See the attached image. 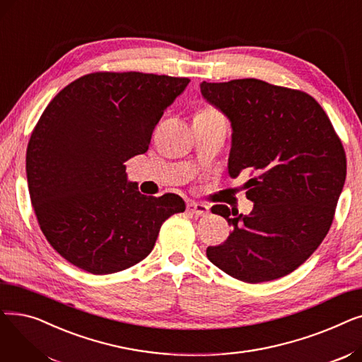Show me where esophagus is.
<instances>
[{
  "label": "esophagus",
  "instance_id": "esophagus-1",
  "mask_svg": "<svg viewBox=\"0 0 362 362\" xmlns=\"http://www.w3.org/2000/svg\"><path fill=\"white\" fill-rule=\"evenodd\" d=\"M186 210L189 213L192 214H197V216H206L208 211H210V208H208V205L202 204V202H195V201H189L186 204Z\"/></svg>",
  "mask_w": 362,
  "mask_h": 362
}]
</instances>
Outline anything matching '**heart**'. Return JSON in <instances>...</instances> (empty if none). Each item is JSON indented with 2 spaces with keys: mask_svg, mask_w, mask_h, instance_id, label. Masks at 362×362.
Returning a JSON list of instances; mask_svg holds the SVG:
<instances>
[{
  "mask_svg": "<svg viewBox=\"0 0 362 362\" xmlns=\"http://www.w3.org/2000/svg\"><path fill=\"white\" fill-rule=\"evenodd\" d=\"M216 112H218V111L214 110L213 107H202L197 111V114H216Z\"/></svg>",
  "mask_w": 362,
  "mask_h": 362,
  "instance_id": "heart-1",
  "label": "heart"
}]
</instances>
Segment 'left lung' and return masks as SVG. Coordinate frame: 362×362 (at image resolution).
<instances>
[{"label": "left lung", "mask_w": 362, "mask_h": 362, "mask_svg": "<svg viewBox=\"0 0 362 362\" xmlns=\"http://www.w3.org/2000/svg\"><path fill=\"white\" fill-rule=\"evenodd\" d=\"M206 101L232 122L229 173L250 171L248 216L214 205L232 233L206 257L229 276L261 283L305 262L326 238L346 177L344 145L322 107L299 89L259 79L202 82Z\"/></svg>", "instance_id": "obj_1"}]
</instances>
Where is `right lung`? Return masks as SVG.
<instances>
[{"mask_svg":"<svg viewBox=\"0 0 362 362\" xmlns=\"http://www.w3.org/2000/svg\"><path fill=\"white\" fill-rule=\"evenodd\" d=\"M191 79L95 71L63 88L26 151L29 195L48 243L70 264L111 274L152 251L163 223L185 211L176 194L146 197L124 163L148 151L164 110Z\"/></svg>","mask_w":362,"mask_h":362,"instance_id":"1","label":"right lung"}]
</instances>
